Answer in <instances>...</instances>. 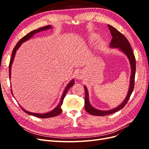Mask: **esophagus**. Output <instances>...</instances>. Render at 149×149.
Segmentation results:
<instances>
[{
  "label": "esophagus",
  "instance_id": "1",
  "mask_svg": "<svg viewBox=\"0 0 149 149\" xmlns=\"http://www.w3.org/2000/svg\"><path fill=\"white\" fill-rule=\"evenodd\" d=\"M76 78H78V79H81V78H82V74H81V73H78L76 74Z\"/></svg>",
  "mask_w": 149,
  "mask_h": 149
}]
</instances>
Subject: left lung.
Masks as SVG:
<instances>
[{
    "mask_svg": "<svg viewBox=\"0 0 149 149\" xmlns=\"http://www.w3.org/2000/svg\"><path fill=\"white\" fill-rule=\"evenodd\" d=\"M109 29L111 31V35L112 37V39L111 40V42L110 43V47L112 48H119L120 50L123 51L126 55L127 56L129 61L130 62V65H131V69H132V73L131 76H130V86L129 88L128 94L127 97H125V100L121 104L117 107L115 109H113L110 111H100L94 109L91 105H90L89 102V98H88V93L87 88L86 86H84L85 90V100H84V107L85 109L88 113L93 116H104L106 115H109L111 114H113L114 112L119 111L120 109H123V108L125 106L126 104L127 103L129 98L131 96V94L134 90V83H135V74H136V58H135L134 52L132 49L130 45L127 40V39L125 38V36L121 33L120 31L116 29L113 26L107 25Z\"/></svg>",
    "mask_w": 149,
    "mask_h": 149,
    "instance_id": "obj_1",
    "label": "left lung"
}]
</instances>
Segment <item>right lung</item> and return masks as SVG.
<instances>
[{"label":"right lung","mask_w":149,"mask_h":149,"mask_svg":"<svg viewBox=\"0 0 149 149\" xmlns=\"http://www.w3.org/2000/svg\"><path fill=\"white\" fill-rule=\"evenodd\" d=\"M52 26L50 25H47V26H43V27H41V28H39L38 29H37V30H33L30 31V33H29L28 34H26L25 36H24V37H22L19 42H17V43L16 44V45L15 46L14 48L13 49V51H12V56H11V59L10 60V63H9V78H10V73H11V66H12V62H13V58H14V56H15V53H16V51L17 50V49L19 48L20 47V46L21 45V44L22 43H24V42L26 41V40H28L29 39H30L32 36L35 34V33H37L38 32H39V31H41L42 30H47V29H51ZM74 79L71 80V81L68 83V84L67 85V86L66 87L65 91L63 92V94L62 95V97H61V99L60 100V102L59 103V104L58 105V106L55 108V109L53 110L52 111L49 112H48V113H46V114H36V113H33V112H30L29 111H25V109H24L23 108H22L21 106L20 107L22 108V109L25 112H26V114H28L29 115H31V116H35V117H37V118H52V117H55L58 115H59L61 112H62V109L61 108V106H62L63 104V100L64 98L65 97V95L66 93L68 92V91L69 89L71 87L73 86L74 85ZM11 93H12V90H11Z\"/></svg>","instance_id":"right-lung-1"}]
</instances>
